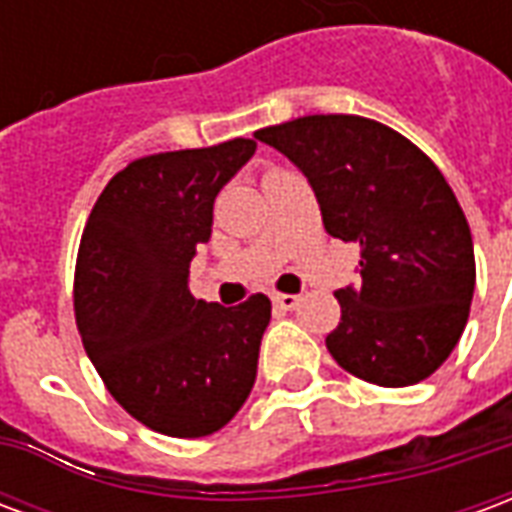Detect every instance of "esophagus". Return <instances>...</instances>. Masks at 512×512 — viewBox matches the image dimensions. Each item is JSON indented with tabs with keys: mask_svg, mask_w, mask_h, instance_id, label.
<instances>
[{
	"mask_svg": "<svg viewBox=\"0 0 512 512\" xmlns=\"http://www.w3.org/2000/svg\"><path fill=\"white\" fill-rule=\"evenodd\" d=\"M299 296H293V293H274V307H277V310H285V312H290V310H296V307H299Z\"/></svg>",
	"mask_w": 512,
	"mask_h": 512,
	"instance_id": "1",
	"label": "esophagus"
}]
</instances>
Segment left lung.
Listing matches in <instances>:
<instances>
[{
    "instance_id": "8db88e82",
    "label": "left lung",
    "mask_w": 512,
    "mask_h": 512,
    "mask_svg": "<svg viewBox=\"0 0 512 512\" xmlns=\"http://www.w3.org/2000/svg\"><path fill=\"white\" fill-rule=\"evenodd\" d=\"M255 136L301 169L326 233L362 252V282L334 293V362L378 386L439 370L474 293L472 233L439 167L406 136L354 115L299 117Z\"/></svg>"
}]
</instances>
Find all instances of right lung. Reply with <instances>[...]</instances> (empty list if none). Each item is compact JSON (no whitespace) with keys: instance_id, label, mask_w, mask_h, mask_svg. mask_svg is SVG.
I'll use <instances>...</instances> for the list:
<instances>
[{"instance_id":"add662e5","label":"right lung","mask_w":512,"mask_h":512,"mask_svg":"<svg viewBox=\"0 0 512 512\" xmlns=\"http://www.w3.org/2000/svg\"><path fill=\"white\" fill-rule=\"evenodd\" d=\"M255 150V139H230L136 158L84 227L73 290L84 351L117 403L164 436L216 433L255 386L268 296L222 307L189 290L216 194Z\"/></svg>"}]
</instances>
